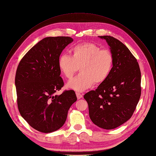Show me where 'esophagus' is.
Returning a JSON list of instances; mask_svg holds the SVG:
<instances>
[{"instance_id": "esophagus-1", "label": "esophagus", "mask_w": 156, "mask_h": 156, "mask_svg": "<svg viewBox=\"0 0 156 156\" xmlns=\"http://www.w3.org/2000/svg\"><path fill=\"white\" fill-rule=\"evenodd\" d=\"M76 96H77V99L79 100V99H80L81 98H82V94H80V93H79V92H76Z\"/></svg>"}]
</instances>
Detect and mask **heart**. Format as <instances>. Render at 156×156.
I'll use <instances>...</instances> for the list:
<instances>
[{
  "label": "heart",
  "instance_id": "b5f03b06",
  "mask_svg": "<svg viewBox=\"0 0 156 156\" xmlns=\"http://www.w3.org/2000/svg\"><path fill=\"white\" fill-rule=\"evenodd\" d=\"M113 65L112 52L91 42L74 46L71 56L62 54L58 59L59 69L68 79H72L80 68L81 74L67 83L69 88L77 91L90 88L93 83H103L110 75Z\"/></svg>",
  "mask_w": 156,
  "mask_h": 156
}]
</instances>
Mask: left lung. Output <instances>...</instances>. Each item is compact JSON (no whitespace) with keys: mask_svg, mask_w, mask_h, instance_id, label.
<instances>
[{"mask_svg":"<svg viewBox=\"0 0 156 156\" xmlns=\"http://www.w3.org/2000/svg\"><path fill=\"white\" fill-rule=\"evenodd\" d=\"M99 37L105 39L110 47L113 68L108 79L83 98L93 123L111 130L132 116L141 96V71L136 59L123 43L111 36Z\"/></svg>","mask_w":156,"mask_h":156,"instance_id":"left-lung-1","label":"left lung"}]
</instances>
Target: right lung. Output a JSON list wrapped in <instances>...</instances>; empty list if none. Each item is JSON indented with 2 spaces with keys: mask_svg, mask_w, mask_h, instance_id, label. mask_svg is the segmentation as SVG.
<instances>
[{
  "mask_svg": "<svg viewBox=\"0 0 156 156\" xmlns=\"http://www.w3.org/2000/svg\"><path fill=\"white\" fill-rule=\"evenodd\" d=\"M73 41L65 36L44 38L26 53L18 66L15 86L18 110L29 125L39 132L47 133L60 129L77 101L72 90L55 95L64 85L58 59Z\"/></svg>",
  "mask_w": 156,
  "mask_h": 156,
  "instance_id": "1",
  "label": "right lung"
}]
</instances>
